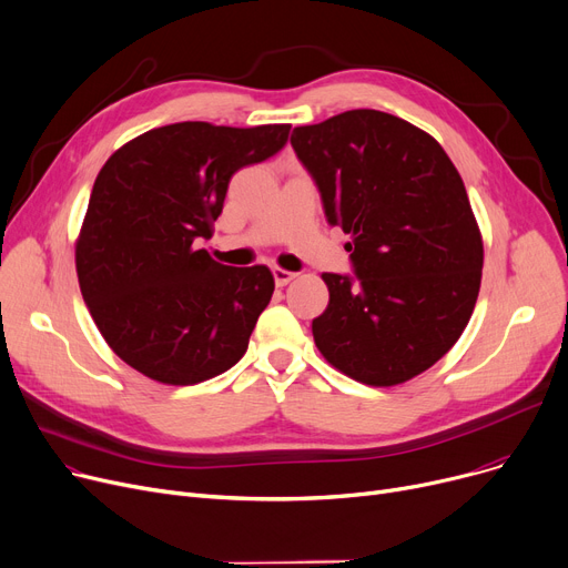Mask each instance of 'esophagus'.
<instances>
[{
	"instance_id": "1",
	"label": "esophagus",
	"mask_w": 568,
	"mask_h": 568,
	"mask_svg": "<svg viewBox=\"0 0 568 568\" xmlns=\"http://www.w3.org/2000/svg\"><path fill=\"white\" fill-rule=\"evenodd\" d=\"M272 274H274V281H276V285L278 287H283V285H287L292 278H294V274L292 272H285V268H272Z\"/></svg>"
}]
</instances>
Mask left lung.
I'll return each mask as SVG.
<instances>
[{
  "instance_id": "1",
  "label": "left lung",
  "mask_w": 568,
  "mask_h": 568,
  "mask_svg": "<svg viewBox=\"0 0 568 568\" xmlns=\"http://www.w3.org/2000/svg\"><path fill=\"white\" fill-rule=\"evenodd\" d=\"M290 142L326 223L352 236L354 274H322L317 349L371 386L428 371L460 338L481 287L484 244L456 165L428 133L379 110L300 126Z\"/></svg>"
}]
</instances>
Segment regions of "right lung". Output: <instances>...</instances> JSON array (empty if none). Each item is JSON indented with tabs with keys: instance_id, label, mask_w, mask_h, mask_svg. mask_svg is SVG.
<instances>
[{
	"instance_id": "right-lung-1",
	"label": "right lung",
	"mask_w": 568,
	"mask_h": 568,
	"mask_svg": "<svg viewBox=\"0 0 568 568\" xmlns=\"http://www.w3.org/2000/svg\"><path fill=\"white\" fill-rule=\"evenodd\" d=\"M290 124L179 122L101 168L75 246L82 300L119 359L163 384H197L242 359L272 302L266 266H225L200 248L230 179L285 146Z\"/></svg>"
}]
</instances>
